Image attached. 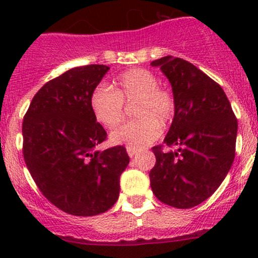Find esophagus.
<instances>
[{
    "mask_svg": "<svg viewBox=\"0 0 258 258\" xmlns=\"http://www.w3.org/2000/svg\"><path fill=\"white\" fill-rule=\"evenodd\" d=\"M126 150H127V153H128L130 157H134V156L136 155V153H137V150H136V148L131 147V146H127Z\"/></svg>",
    "mask_w": 258,
    "mask_h": 258,
    "instance_id": "34e87169",
    "label": "esophagus"
}]
</instances>
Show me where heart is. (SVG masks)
<instances>
[{
    "label": "heart",
    "instance_id": "b5f03b06",
    "mask_svg": "<svg viewBox=\"0 0 258 258\" xmlns=\"http://www.w3.org/2000/svg\"><path fill=\"white\" fill-rule=\"evenodd\" d=\"M124 102L135 103L136 121L123 124L111 135L113 144L141 148L155 141L161 128H167L176 116V100L168 88L160 87L152 72L132 69L114 80V86L100 85L91 96V107L96 119L108 130L124 118Z\"/></svg>",
    "mask_w": 258,
    "mask_h": 258
}]
</instances>
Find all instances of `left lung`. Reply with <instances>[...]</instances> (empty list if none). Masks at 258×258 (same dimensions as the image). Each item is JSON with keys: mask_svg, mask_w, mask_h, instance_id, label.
<instances>
[{"mask_svg": "<svg viewBox=\"0 0 258 258\" xmlns=\"http://www.w3.org/2000/svg\"><path fill=\"white\" fill-rule=\"evenodd\" d=\"M172 86L176 116L163 144L152 147L151 188L163 204L191 209L212 196L235 160L237 118L222 87L178 57L153 61Z\"/></svg>", "mask_w": 258, "mask_h": 258, "instance_id": "8db88e82", "label": "left lung"}]
</instances>
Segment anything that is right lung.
Returning <instances> with one entry per match:
<instances>
[{
  "instance_id": "right-lung-1",
  "label": "right lung",
  "mask_w": 258,
  "mask_h": 258,
  "mask_svg": "<svg viewBox=\"0 0 258 258\" xmlns=\"http://www.w3.org/2000/svg\"><path fill=\"white\" fill-rule=\"evenodd\" d=\"M110 67L88 64L48 81L23 117L22 152L43 196L75 216H95L116 204L130 162L123 146L95 151L107 139L91 96Z\"/></svg>"
}]
</instances>
